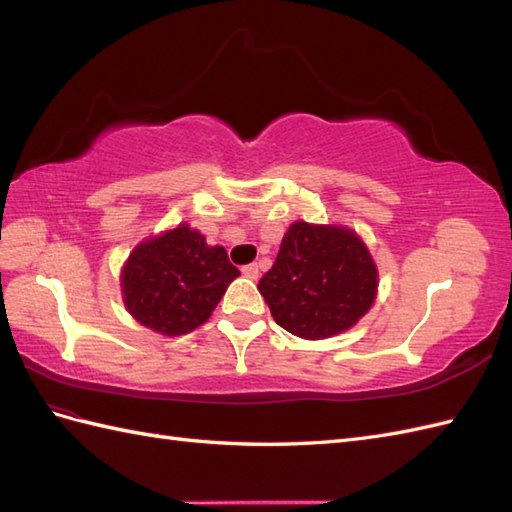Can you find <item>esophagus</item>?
<instances>
[{
  "label": "esophagus",
  "mask_w": 512,
  "mask_h": 512,
  "mask_svg": "<svg viewBox=\"0 0 512 512\" xmlns=\"http://www.w3.org/2000/svg\"><path fill=\"white\" fill-rule=\"evenodd\" d=\"M241 273L247 277V280H254V282H256L260 271H258V265H254V262H252V265H245V267L241 269Z\"/></svg>",
  "instance_id": "esophagus-1"
}]
</instances>
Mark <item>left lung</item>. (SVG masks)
Here are the masks:
<instances>
[{"instance_id": "obj_1", "label": "left lung", "mask_w": 512, "mask_h": 512, "mask_svg": "<svg viewBox=\"0 0 512 512\" xmlns=\"http://www.w3.org/2000/svg\"><path fill=\"white\" fill-rule=\"evenodd\" d=\"M258 290L282 329L327 339L352 329L374 305L378 267L354 230L294 222Z\"/></svg>"}]
</instances>
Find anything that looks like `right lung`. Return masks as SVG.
Here are the masks:
<instances>
[{
  "label": "right lung",
  "mask_w": 512,
  "mask_h": 512,
  "mask_svg": "<svg viewBox=\"0 0 512 512\" xmlns=\"http://www.w3.org/2000/svg\"><path fill=\"white\" fill-rule=\"evenodd\" d=\"M239 275L222 245H207L196 228L179 224L130 252L121 267L123 305L151 331L185 335L209 320Z\"/></svg>",
  "instance_id": "1"
}]
</instances>
